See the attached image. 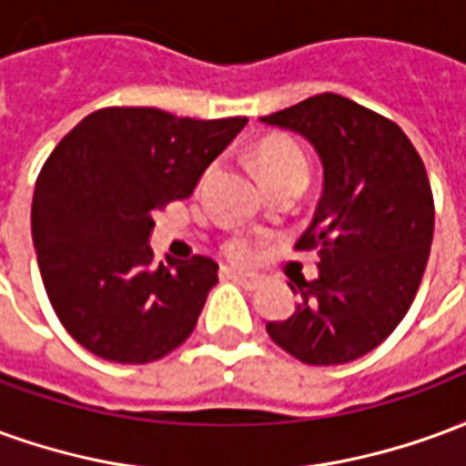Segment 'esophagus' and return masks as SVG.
I'll use <instances>...</instances> for the list:
<instances>
[{
	"label": "esophagus",
	"mask_w": 466,
	"mask_h": 466,
	"mask_svg": "<svg viewBox=\"0 0 466 466\" xmlns=\"http://www.w3.org/2000/svg\"><path fill=\"white\" fill-rule=\"evenodd\" d=\"M227 274H229V277H234L237 282L242 284L244 289H257V287H259V282H262V279H259L257 274L239 272V269H227Z\"/></svg>",
	"instance_id": "34e87169"
}]
</instances>
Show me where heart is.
Instances as JSON below:
<instances>
[{
    "instance_id": "heart-1",
    "label": "heart",
    "mask_w": 466,
    "mask_h": 466,
    "mask_svg": "<svg viewBox=\"0 0 466 466\" xmlns=\"http://www.w3.org/2000/svg\"><path fill=\"white\" fill-rule=\"evenodd\" d=\"M254 162L257 169L264 177H272V174H287V172H302L307 174V157H304L302 147L292 139H269L262 147H257L254 152ZM259 249L257 239L249 237H234L227 242L224 252L234 262H249L254 259V254Z\"/></svg>"
}]
</instances>
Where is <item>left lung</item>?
Returning <instances> with one entry per match:
<instances>
[{"label":"left lung","instance_id":"left-lung-1","mask_svg":"<svg viewBox=\"0 0 466 466\" xmlns=\"http://www.w3.org/2000/svg\"><path fill=\"white\" fill-rule=\"evenodd\" d=\"M259 122L304 137L324 169L297 242L319 249V277L297 282V312L267 332L304 364L360 360L397 329L420 289L434 234L427 169L397 124L332 92Z\"/></svg>","mask_w":466,"mask_h":466}]
</instances>
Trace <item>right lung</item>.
I'll return each instance as SVG.
<instances>
[{"instance_id":"add662e5","label":"right lung","mask_w":466,"mask_h":466,"mask_svg":"<svg viewBox=\"0 0 466 466\" xmlns=\"http://www.w3.org/2000/svg\"><path fill=\"white\" fill-rule=\"evenodd\" d=\"M244 124L109 106L49 154L36 177L32 239L46 297L85 350L147 364L192 334L219 267L209 257L154 267L152 214L189 197Z\"/></svg>"}]
</instances>
